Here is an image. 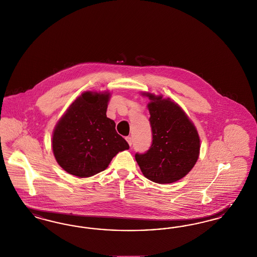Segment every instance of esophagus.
<instances>
[{
  "label": "esophagus",
  "instance_id": "obj_1",
  "mask_svg": "<svg viewBox=\"0 0 257 257\" xmlns=\"http://www.w3.org/2000/svg\"><path fill=\"white\" fill-rule=\"evenodd\" d=\"M125 140L127 141V143H128V145L132 146L133 145V138L131 137V136H128V137H126L125 138Z\"/></svg>",
  "mask_w": 257,
  "mask_h": 257
}]
</instances>
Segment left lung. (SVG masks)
Returning <instances> with one entry per match:
<instances>
[{
	"label": "left lung",
	"instance_id": "obj_1",
	"mask_svg": "<svg viewBox=\"0 0 257 257\" xmlns=\"http://www.w3.org/2000/svg\"><path fill=\"white\" fill-rule=\"evenodd\" d=\"M153 133V144L143 155L136 154L142 174L159 184L184 178L195 166L201 139L194 123L177 102L170 98L145 92Z\"/></svg>",
	"mask_w": 257,
	"mask_h": 257
}]
</instances>
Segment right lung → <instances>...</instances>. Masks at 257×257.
<instances>
[{
	"label": "right lung",
	"instance_id": "right-lung-1",
	"mask_svg": "<svg viewBox=\"0 0 257 257\" xmlns=\"http://www.w3.org/2000/svg\"><path fill=\"white\" fill-rule=\"evenodd\" d=\"M110 92H83L56 123L53 153L68 174L90 178L108 167L112 158L130 146L106 117Z\"/></svg>",
	"mask_w": 257,
	"mask_h": 257
}]
</instances>
